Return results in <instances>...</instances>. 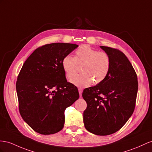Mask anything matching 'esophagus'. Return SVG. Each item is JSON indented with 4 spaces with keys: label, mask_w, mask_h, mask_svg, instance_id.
<instances>
[{
    "label": "esophagus",
    "mask_w": 152,
    "mask_h": 152,
    "mask_svg": "<svg viewBox=\"0 0 152 152\" xmlns=\"http://www.w3.org/2000/svg\"><path fill=\"white\" fill-rule=\"evenodd\" d=\"M78 91H79V94H80V97L81 98V94H82V92H83V89L82 88H78Z\"/></svg>",
    "instance_id": "obj_1"
}]
</instances>
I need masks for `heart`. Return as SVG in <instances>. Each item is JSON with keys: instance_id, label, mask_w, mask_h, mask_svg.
<instances>
[{"instance_id": "obj_1", "label": "heart", "mask_w": 152, "mask_h": 152, "mask_svg": "<svg viewBox=\"0 0 152 152\" xmlns=\"http://www.w3.org/2000/svg\"><path fill=\"white\" fill-rule=\"evenodd\" d=\"M82 66L81 75L74 77ZM62 67L71 83L80 87L102 83L108 76L111 69V60L108 54L82 46L76 50L75 56L67 55L62 60Z\"/></svg>"}]
</instances>
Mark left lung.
Returning a JSON list of instances; mask_svg holds the SVG:
<instances>
[{
	"label": "left lung",
	"instance_id": "left-lung-1",
	"mask_svg": "<svg viewBox=\"0 0 152 152\" xmlns=\"http://www.w3.org/2000/svg\"><path fill=\"white\" fill-rule=\"evenodd\" d=\"M100 48L109 55L111 69L102 83L84 89L82 96L87 107L83 112V122L91 133L108 135L120 130L133 114L138 81L125 54L109 47Z\"/></svg>",
	"mask_w": 152,
	"mask_h": 152
}]
</instances>
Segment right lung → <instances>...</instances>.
I'll use <instances>...</instances> for the list:
<instances>
[{
  "label": "right lung",
  "mask_w": 152,
  "mask_h": 152,
  "mask_svg": "<svg viewBox=\"0 0 152 152\" xmlns=\"http://www.w3.org/2000/svg\"><path fill=\"white\" fill-rule=\"evenodd\" d=\"M78 45L53 43L38 48L24 62L17 77L19 111L33 130L43 135L64 128V112L79 98L77 88L67 82L63 58Z\"/></svg>",
  "instance_id": "right-lung-1"
}]
</instances>
